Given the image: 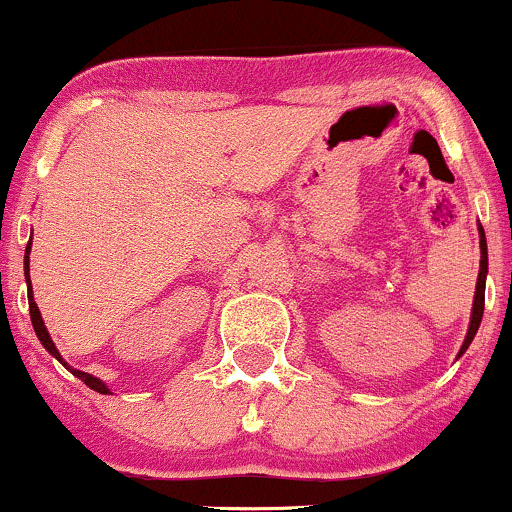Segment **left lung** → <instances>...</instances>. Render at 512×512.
Segmentation results:
<instances>
[{
	"label": "left lung",
	"instance_id": "8db88e82",
	"mask_svg": "<svg viewBox=\"0 0 512 512\" xmlns=\"http://www.w3.org/2000/svg\"><path fill=\"white\" fill-rule=\"evenodd\" d=\"M479 250H482V255H479V276H477V288H474L470 326H467V336L463 346H460L458 357L470 348V343L474 341V336H477V329L479 324H482V315H484V288H486V274H489V252H486V238H484L482 224H479Z\"/></svg>",
	"mask_w": 512,
	"mask_h": 512
}]
</instances>
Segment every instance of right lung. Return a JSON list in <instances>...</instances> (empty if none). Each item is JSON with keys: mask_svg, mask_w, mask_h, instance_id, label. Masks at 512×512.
<instances>
[{"mask_svg": "<svg viewBox=\"0 0 512 512\" xmlns=\"http://www.w3.org/2000/svg\"><path fill=\"white\" fill-rule=\"evenodd\" d=\"M23 274H26V283H28V305H30V322H33V329H35V336L40 338V343L42 346H45V350L52 357H57V360L61 362V365H64L66 369H69V372L73 374V377H78L80 381H83L85 386H90L92 391H97V393H104V396H109V386L104 384L102 379H97V377H92V374H88V372H83V369H76V367H71L69 362L64 360V357H61V353L57 350V346H54V341H52V336H49V331H47V326H45V322H42V315H40V310H38V303H35V298H33V283H30V240H28V248H26V257H23Z\"/></svg>", "mask_w": 512, "mask_h": 512, "instance_id": "right-lung-1", "label": "right lung"}]
</instances>
